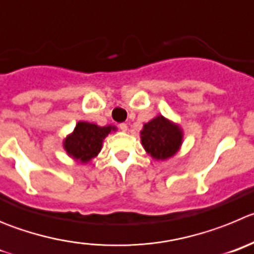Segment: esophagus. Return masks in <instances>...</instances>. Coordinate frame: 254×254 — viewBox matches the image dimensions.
Here are the masks:
<instances>
[{"instance_id": "esophagus-1", "label": "esophagus", "mask_w": 254, "mask_h": 254, "mask_svg": "<svg viewBox=\"0 0 254 254\" xmlns=\"http://www.w3.org/2000/svg\"><path fill=\"white\" fill-rule=\"evenodd\" d=\"M119 127H120V130H122V131H127V125L124 124V123L119 125Z\"/></svg>"}]
</instances>
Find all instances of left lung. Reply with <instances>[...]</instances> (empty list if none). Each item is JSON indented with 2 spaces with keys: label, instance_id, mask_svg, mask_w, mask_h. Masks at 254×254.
<instances>
[{
  "label": "left lung",
  "instance_id": "1",
  "mask_svg": "<svg viewBox=\"0 0 254 254\" xmlns=\"http://www.w3.org/2000/svg\"><path fill=\"white\" fill-rule=\"evenodd\" d=\"M144 150L155 161H166L175 157L184 143V129L177 123L163 115L155 116L140 130Z\"/></svg>",
  "mask_w": 254,
  "mask_h": 254
}]
</instances>
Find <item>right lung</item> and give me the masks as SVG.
Returning <instances> with one entry per match:
<instances>
[{
  "label": "right lung",
  "instance_id": "1",
  "mask_svg": "<svg viewBox=\"0 0 254 254\" xmlns=\"http://www.w3.org/2000/svg\"><path fill=\"white\" fill-rule=\"evenodd\" d=\"M116 130L114 125L100 127L93 123L78 122L73 131L63 139V149L73 161L87 164L101 152L104 139Z\"/></svg>",
  "mask_w": 254,
  "mask_h": 254
}]
</instances>
